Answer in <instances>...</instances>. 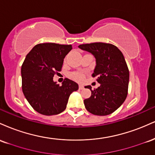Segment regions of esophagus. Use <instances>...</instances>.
<instances>
[{"instance_id": "obj_1", "label": "esophagus", "mask_w": 155, "mask_h": 155, "mask_svg": "<svg viewBox=\"0 0 155 155\" xmlns=\"http://www.w3.org/2000/svg\"><path fill=\"white\" fill-rule=\"evenodd\" d=\"M79 90H83V89H84V86H83L82 84H79Z\"/></svg>"}]
</instances>
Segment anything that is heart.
<instances>
[{"instance_id": "obj_1", "label": "heart", "mask_w": 155, "mask_h": 155, "mask_svg": "<svg viewBox=\"0 0 155 155\" xmlns=\"http://www.w3.org/2000/svg\"><path fill=\"white\" fill-rule=\"evenodd\" d=\"M71 76L76 80H79V81L83 80L84 79V75L82 74H80V73H73V74H71Z\"/></svg>"}]
</instances>
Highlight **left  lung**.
<instances>
[{"instance_id":"obj_1","label":"left lung","mask_w":155,"mask_h":155,"mask_svg":"<svg viewBox=\"0 0 155 155\" xmlns=\"http://www.w3.org/2000/svg\"><path fill=\"white\" fill-rule=\"evenodd\" d=\"M79 49L91 53L95 58L92 76H97L100 86L91 90V96L84 101L89 112L98 116H106L115 111L125 101L129 84V70L120 49L111 44H81Z\"/></svg>"}]
</instances>
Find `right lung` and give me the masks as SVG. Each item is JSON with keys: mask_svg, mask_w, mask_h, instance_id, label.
<instances>
[{"mask_svg": "<svg viewBox=\"0 0 155 155\" xmlns=\"http://www.w3.org/2000/svg\"><path fill=\"white\" fill-rule=\"evenodd\" d=\"M71 45L44 43L35 45L27 54L21 68L22 92L38 113L50 116L66 108L69 96L79 89L75 81L65 79L62 86L53 80L61 71Z\"/></svg>", "mask_w": 155, "mask_h": 155, "instance_id": "1", "label": "right lung"}]
</instances>
